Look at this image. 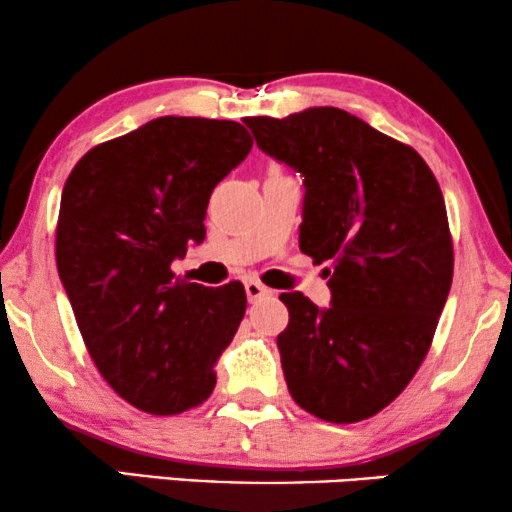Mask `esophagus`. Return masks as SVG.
Instances as JSON below:
<instances>
[{
  "mask_svg": "<svg viewBox=\"0 0 512 512\" xmlns=\"http://www.w3.org/2000/svg\"><path fill=\"white\" fill-rule=\"evenodd\" d=\"M244 289H247V298L251 300V303H256V300H261L272 293L268 286L258 282V279H247V282H244Z\"/></svg>",
  "mask_w": 512,
  "mask_h": 512,
  "instance_id": "1",
  "label": "esophagus"
}]
</instances>
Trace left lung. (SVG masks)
I'll list each match as a JSON object with an SVG mask.
<instances>
[{
    "mask_svg": "<svg viewBox=\"0 0 512 512\" xmlns=\"http://www.w3.org/2000/svg\"><path fill=\"white\" fill-rule=\"evenodd\" d=\"M265 153L305 177L300 251L331 263V307L282 293L277 335L289 391L333 424L368 419L408 387L429 354L452 286L443 193L412 146L347 111L314 107L244 121Z\"/></svg>",
    "mask_w": 512,
    "mask_h": 512,
    "instance_id": "left-lung-1",
    "label": "left lung"
}]
</instances>
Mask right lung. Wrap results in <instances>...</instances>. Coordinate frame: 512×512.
I'll return each instance as SVG.
<instances>
[{"label":"right lung","instance_id":"right-lung-1","mask_svg":"<svg viewBox=\"0 0 512 512\" xmlns=\"http://www.w3.org/2000/svg\"><path fill=\"white\" fill-rule=\"evenodd\" d=\"M235 121L163 116L90 149L62 188L55 261L90 359L118 396L151 415L207 401L214 366L247 310L172 272L205 240L214 186L247 158Z\"/></svg>","mask_w":512,"mask_h":512}]
</instances>
